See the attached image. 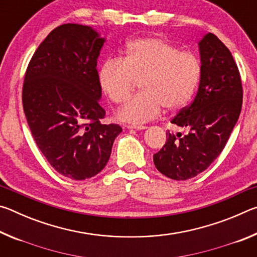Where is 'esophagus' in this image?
I'll return each instance as SVG.
<instances>
[{"mask_svg":"<svg viewBox=\"0 0 257 257\" xmlns=\"http://www.w3.org/2000/svg\"><path fill=\"white\" fill-rule=\"evenodd\" d=\"M127 127V129H136V130H145L147 127H145V125H136V124H128L125 125Z\"/></svg>","mask_w":257,"mask_h":257,"instance_id":"1","label":"esophagus"}]
</instances>
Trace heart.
Returning <instances> with one entry per match:
<instances>
[{"label":"heart","mask_w":257,"mask_h":257,"mask_svg":"<svg viewBox=\"0 0 257 257\" xmlns=\"http://www.w3.org/2000/svg\"><path fill=\"white\" fill-rule=\"evenodd\" d=\"M202 67L196 55L181 52L161 37L147 36L127 43L120 59H108L98 71V84L111 102L121 104L132 94L135 82L142 92L118 112L129 123L158 118L162 107L176 112L196 90Z\"/></svg>","instance_id":"heart-1"}]
</instances>
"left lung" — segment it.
I'll return each mask as SVG.
<instances>
[{"instance_id": "obj_1", "label": "left lung", "mask_w": 257, "mask_h": 257, "mask_svg": "<svg viewBox=\"0 0 257 257\" xmlns=\"http://www.w3.org/2000/svg\"><path fill=\"white\" fill-rule=\"evenodd\" d=\"M201 78L196 96L171 120L188 133H167V142L153 155L165 177L187 180L210 167L224 149L242 104L241 79L236 62L215 35L208 33L198 43Z\"/></svg>"}]
</instances>
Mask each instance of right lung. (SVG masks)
<instances>
[{"label":"right lung","instance_id":"add662e5","mask_svg":"<svg viewBox=\"0 0 257 257\" xmlns=\"http://www.w3.org/2000/svg\"><path fill=\"white\" fill-rule=\"evenodd\" d=\"M105 38L90 26L52 30L28 64L23 105L38 149L54 170L72 180L96 176L122 132L103 124L97 59Z\"/></svg>","mask_w":257,"mask_h":257}]
</instances>
